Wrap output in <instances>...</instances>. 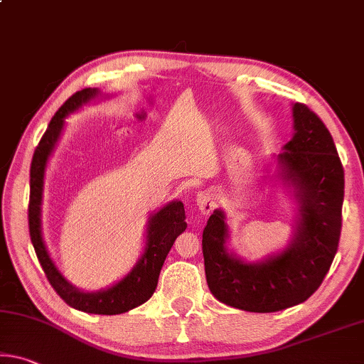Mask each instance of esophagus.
Returning <instances> with one entry per match:
<instances>
[{
	"mask_svg": "<svg viewBox=\"0 0 364 364\" xmlns=\"http://www.w3.org/2000/svg\"><path fill=\"white\" fill-rule=\"evenodd\" d=\"M196 204H198V209L200 210V213L209 215V213L215 209L217 198H215V194H213V191H210V189H205V191H200L198 194V198H196Z\"/></svg>",
	"mask_w": 364,
	"mask_h": 364,
	"instance_id": "esophagus-1",
	"label": "esophagus"
}]
</instances>
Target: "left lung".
Instances as JSON below:
<instances>
[{"label":"left lung","instance_id":"1","mask_svg":"<svg viewBox=\"0 0 364 364\" xmlns=\"http://www.w3.org/2000/svg\"><path fill=\"white\" fill-rule=\"evenodd\" d=\"M293 137L275 157L277 178L293 189L298 212L291 240L262 261L247 262L228 247L227 215L215 209L203 233L209 290L218 301L250 313H275L313 295L336 257L342 230L343 166L317 114L293 103Z\"/></svg>","mask_w":364,"mask_h":364}]
</instances>
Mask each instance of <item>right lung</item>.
<instances>
[{"instance_id":"right-lung-1","label":"right lung","mask_w":364,"mask_h":364,"mask_svg":"<svg viewBox=\"0 0 364 364\" xmlns=\"http://www.w3.org/2000/svg\"><path fill=\"white\" fill-rule=\"evenodd\" d=\"M103 94L100 89H82L68 99L50 124L38 146L33 152L31 165V200H28V232L31 241L36 250L38 262L42 265L50 285L69 306L89 314H123L126 311L134 309L147 301L154 295L159 284V275L166 256L175 243L176 236L186 230L184 222V205L181 200H171L160 210L151 213L146 228V246L144 252L128 274L112 287L102 288L97 291H84L74 287L65 279L50 257L47 245L42 235V203H43V184L45 171L48 160L56 149L65 129V119L69 114L77 112L85 103L99 99Z\"/></svg>"}]
</instances>
